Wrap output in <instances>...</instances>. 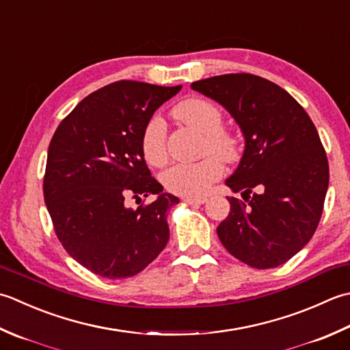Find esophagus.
Masks as SVG:
<instances>
[{
    "mask_svg": "<svg viewBox=\"0 0 350 350\" xmlns=\"http://www.w3.org/2000/svg\"><path fill=\"white\" fill-rule=\"evenodd\" d=\"M183 202H187L189 204H203L208 202L206 197H185Z\"/></svg>",
    "mask_w": 350,
    "mask_h": 350,
    "instance_id": "1",
    "label": "esophagus"
}]
</instances>
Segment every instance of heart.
Masks as SVG:
<instances>
[{
  "label": "heart",
  "instance_id": "heart-1",
  "mask_svg": "<svg viewBox=\"0 0 350 350\" xmlns=\"http://www.w3.org/2000/svg\"><path fill=\"white\" fill-rule=\"evenodd\" d=\"M174 113L187 124L204 133V156L198 162H176L163 171V187L174 194L198 197L208 193L211 185L224 174L223 157L237 154V141L221 129L223 116L214 103L203 98H188L176 106ZM141 150L146 161L152 165H162L167 161V122L161 115H153L141 133ZM217 154L215 155V153Z\"/></svg>",
  "mask_w": 350,
  "mask_h": 350
}]
</instances>
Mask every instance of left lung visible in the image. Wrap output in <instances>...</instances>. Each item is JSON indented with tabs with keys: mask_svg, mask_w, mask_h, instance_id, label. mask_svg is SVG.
<instances>
[{
	"mask_svg": "<svg viewBox=\"0 0 350 350\" xmlns=\"http://www.w3.org/2000/svg\"><path fill=\"white\" fill-rule=\"evenodd\" d=\"M191 88L220 103L244 136L241 161L226 179L244 200L228 197L218 238L253 269L285 264L312 238L329 185L316 126L285 89L259 75H215Z\"/></svg>",
	"mask_w": 350,
	"mask_h": 350,
	"instance_id": "left-lung-1",
	"label": "left lung"
}]
</instances>
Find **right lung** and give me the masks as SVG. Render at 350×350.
I'll return each mask as SVG.
<instances>
[{"label": "right lung", "mask_w": 350, "mask_h": 350, "mask_svg": "<svg viewBox=\"0 0 350 350\" xmlns=\"http://www.w3.org/2000/svg\"><path fill=\"white\" fill-rule=\"evenodd\" d=\"M180 88L115 81L81 100L53 135L46 209L68 255L101 278L138 275L168 243L167 212L179 198L150 174L141 133ZM139 195L157 198L136 210L125 206Z\"/></svg>", "instance_id": "1"}]
</instances>
